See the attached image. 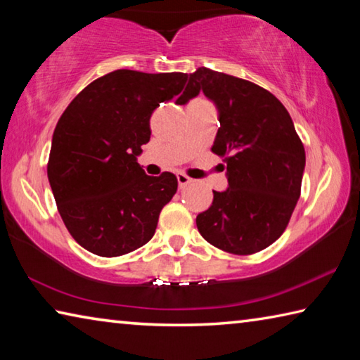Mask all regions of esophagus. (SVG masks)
Returning <instances> with one entry per match:
<instances>
[{
    "label": "esophagus",
    "mask_w": 360,
    "mask_h": 360,
    "mask_svg": "<svg viewBox=\"0 0 360 360\" xmlns=\"http://www.w3.org/2000/svg\"><path fill=\"white\" fill-rule=\"evenodd\" d=\"M176 178H178V184H179V187L181 188H184L186 186H188L192 182V179L188 178V176H186V174H182V173H178L176 174Z\"/></svg>",
    "instance_id": "34e87169"
}]
</instances>
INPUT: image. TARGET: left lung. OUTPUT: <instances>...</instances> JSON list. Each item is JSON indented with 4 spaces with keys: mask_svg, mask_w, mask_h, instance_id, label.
Here are the masks:
<instances>
[{
    "mask_svg": "<svg viewBox=\"0 0 360 360\" xmlns=\"http://www.w3.org/2000/svg\"><path fill=\"white\" fill-rule=\"evenodd\" d=\"M187 90L214 103L217 135L211 150L227 163L229 187L197 216L203 238L225 252L248 255L275 243L300 197L304 148L288 109L245 79L198 68ZM188 94L176 103L186 105Z\"/></svg>",
    "mask_w": 360,
    "mask_h": 360,
    "instance_id": "left-lung-1",
    "label": "left lung"
}]
</instances>
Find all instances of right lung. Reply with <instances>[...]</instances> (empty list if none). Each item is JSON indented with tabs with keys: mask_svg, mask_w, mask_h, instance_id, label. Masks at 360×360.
I'll use <instances>...</instances> for the list:
<instances>
[{
	"mask_svg": "<svg viewBox=\"0 0 360 360\" xmlns=\"http://www.w3.org/2000/svg\"><path fill=\"white\" fill-rule=\"evenodd\" d=\"M187 77L112 71L89 84L60 117L47 178L66 229L89 252L117 257L154 236L178 179L168 172L148 176L138 155L150 139L154 109L179 95ZM184 94L198 95L187 87Z\"/></svg>",
	"mask_w": 360,
	"mask_h": 360,
	"instance_id": "obj_1",
	"label": "right lung"
}]
</instances>
